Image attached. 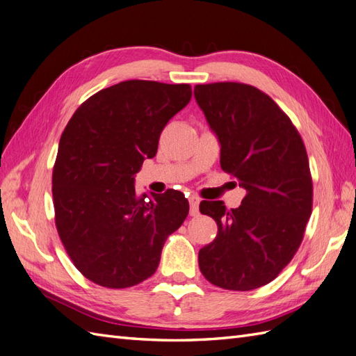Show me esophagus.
Wrapping results in <instances>:
<instances>
[{"instance_id": "1", "label": "esophagus", "mask_w": 356, "mask_h": 356, "mask_svg": "<svg viewBox=\"0 0 356 356\" xmlns=\"http://www.w3.org/2000/svg\"><path fill=\"white\" fill-rule=\"evenodd\" d=\"M199 202H201V199L197 196H190L188 197V204H190V214L196 216L197 210H199Z\"/></svg>"}]
</instances>
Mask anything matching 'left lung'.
Masks as SVG:
<instances>
[{
  "mask_svg": "<svg viewBox=\"0 0 356 356\" xmlns=\"http://www.w3.org/2000/svg\"><path fill=\"white\" fill-rule=\"evenodd\" d=\"M195 98L219 138L222 169L246 190L238 208L199 205L218 223L213 243L199 250V268L225 290L263 287L291 261L313 210L305 145L278 104L254 86L197 84Z\"/></svg>",
  "mask_w": 356,
  "mask_h": 356,
  "instance_id": "8db88e82",
  "label": "left lung"
}]
</instances>
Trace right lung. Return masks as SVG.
Returning <instances> with one entry per match:
<instances>
[{"label": "right lung", "mask_w": 356, "mask_h": 356, "mask_svg": "<svg viewBox=\"0 0 356 356\" xmlns=\"http://www.w3.org/2000/svg\"><path fill=\"white\" fill-rule=\"evenodd\" d=\"M190 98V84L128 80L92 95L67 122L53 170L56 227L92 282L127 289L148 280L186 220L183 193L137 195L134 175Z\"/></svg>", "instance_id": "add662e5"}]
</instances>
